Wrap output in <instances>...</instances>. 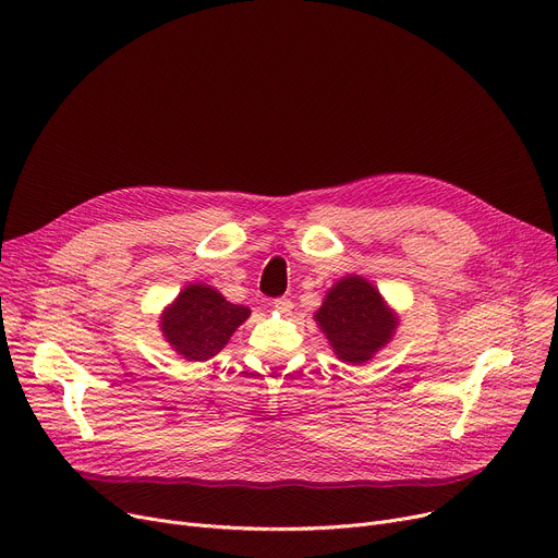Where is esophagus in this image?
<instances>
[{
  "mask_svg": "<svg viewBox=\"0 0 558 558\" xmlns=\"http://www.w3.org/2000/svg\"><path fill=\"white\" fill-rule=\"evenodd\" d=\"M271 307H274V310H278V312H282V314H289V312H291V307H293V303H291L289 299H284V295H282V299H276V301L271 303Z\"/></svg>",
  "mask_w": 558,
  "mask_h": 558,
  "instance_id": "34e87169",
  "label": "esophagus"
}]
</instances>
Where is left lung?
Returning <instances> with one entry per match:
<instances>
[{
  "label": "left lung",
  "instance_id": "obj_1",
  "mask_svg": "<svg viewBox=\"0 0 558 558\" xmlns=\"http://www.w3.org/2000/svg\"><path fill=\"white\" fill-rule=\"evenodd\" d=\"M314 320L333 354L345 363H365L390 339L399 325L381 293L361 276H345L333 284Z\"/></svg>",
  "mask_w": 558,
  "mask_h": 558
}]
</instances>
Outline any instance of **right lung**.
I'll return each instance as SVG.
<instances>
[{
	"instance_id": "obj_1",
	"label": "right lung",
	"mask_w": 558,
	"mask_h": 558,
	"mask_svg": "<svg viewBox=\"0 0 558 558\" xmlns=\"http://www.w3.org/2000/svg\"><path fill=\"white\" fill-rule=\"evenodd\" d=\"M251 316L244 305L229 303L210 284H189L161 314V331L170 348L189 361H208L229 343Z\"/></svg>"
}]
</instances>
